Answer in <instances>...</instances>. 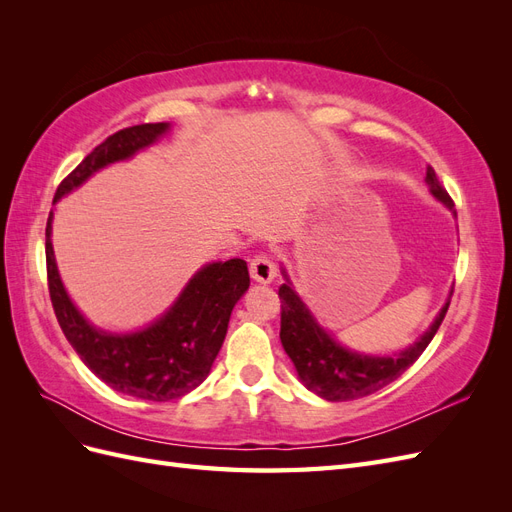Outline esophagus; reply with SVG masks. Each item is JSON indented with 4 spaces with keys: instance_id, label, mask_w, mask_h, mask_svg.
Returning <instances> with one entry per match:
<instances>
[{
    "instance_id": "34e87169",
    "label": "esophagus",
    "mask_w": 512,
    "mask_h": 512,
    "mask_svg": "<svg viewBox=\"0 0 512 512\" xmlns=\"http://www.w3.org/2000/svg\"><path fill=\"white\" fill-rule=\"evenodd\" d=\"M250 275L254 282H260V284H271L275 280L277 275V267L275 262L271 260V256L267 254H258L250 260Z\"/></svg>"
}]
</instances>
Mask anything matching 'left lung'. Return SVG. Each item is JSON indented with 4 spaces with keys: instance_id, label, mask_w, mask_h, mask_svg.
<instances>
[{
    "instance_id": "left-lung-1",
    "label": "left lung",
    "mask_w": 512,
    "mask_h": 512,
    "mask_svg": "<svg viewBox=\"0 0 512 512\" xmlns=\"http://www.w3.org/2000/svg\"><path fill=\"white\" fill-rule=\"evenodd\" d=\"M425 183L429 185V192L436 196L448 211H453V200L442 188V183L436 177V170L431 166H427ZM453 215L457 213L453 211ZM282 273L286 277V284L280 286L282 346L294 367H297L301 382L309 391L327 401H350L367 397L397 380L429 346L433 335L440 329L448 305H451V297H448L436 320L431 322V327L418 337L410 348L401 350L399 354L371 356L348 350L339 342H335V337L327 329L320 327L314 314L309 312V307L297 294V290L292 288L286 269H282Z\"/></svg>"
}]
</instances>
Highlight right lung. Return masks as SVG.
<instances>
[{
  "instance_id": "add662e5",
  "label": "right lung",
  "mask_w": 512,
  "mask_h": 512,
  "mask_svg": "<svg viewBox=\"0 0 512 512\" xmlns=\"http://www.w3.org/2000/svg\"><path fill=\"white\" fill-rule=\"evenodd\" d=\"M170 123H141L108 136L59 183L61 196L96 175L108 164L134 158L158 143ZM53 209L46 222V277L61 331L81 361L113 391L147 401L177 399L203 382L228 331L232 307L250 288L247 262L230 258L200 267L175 303L141 331L111 333L96 329L72 303L61 282L53 252Z\"/></svg>"
}]
</instances>
